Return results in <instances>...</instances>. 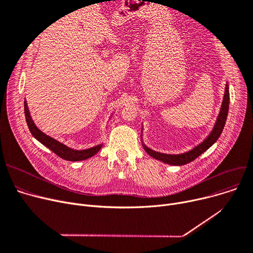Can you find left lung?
Segmentation results:
<instances>
[{"instance_id": "1", "label": "left lung", "mask_w": 253, "mask_h": 253, "mask_svg": "<svg viewBox=\"0 0 253 253\" xmlns=\"http://www.w3.org/2000/svg\"><path fill=\"white\" fill-rule=\"evenodd\" d=\"M229 102H230V93H229V86L227 84L225 86V91H224V96L222 100V104L220 108V112L218 115V118L216 120V123L210 132V134L207 136V138L201 142L200 144H198L197 147H195L193 150H191L188 153H183L180 155H167V154H162V153H158L155 152L148 147H145L143 144L142 147L144 151L147 152L150 156L153 158L157 159V160H160L164 163L170 164V165H184L188 164L192 161H194L195 159H197L201 154H203L206 150H208L212 144H213L218 137L220 136L222 129L224 127L225 121H227V117H228V112H229Z\"/></svg>"}]
</instances>
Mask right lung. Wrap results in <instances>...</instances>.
<instances>
[{"label": "right lung", "mask_w": 253, "mask_h": 253, "mask_svg": "<svg viewBox=\"0 0 253 253\" xmlns=\"http://www.w3.org/2000/svg\"><path fill=\"white\" fill-rule=\"evenodd\" d=\"M24 115H25V120L26 123H28L29 129L31 131V133L35 138H37L40 142L43 143L45 147L50 149L53 153H55L58 157L64 159L66 161H82L86 160V159L94 156L98 151L101 149L102 144H98L96 147H93L91 149L83 150V151H76L72 150L70 148L66 147V145L60 143L59 141L55 140L54 138H52L37 128L35 125L34 121L32 120V117L30 115V111L28 108V104H26V101L24 100Z\"/></svg>", "instance_id": "1"}]
</instances>
